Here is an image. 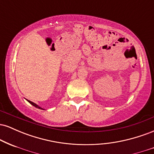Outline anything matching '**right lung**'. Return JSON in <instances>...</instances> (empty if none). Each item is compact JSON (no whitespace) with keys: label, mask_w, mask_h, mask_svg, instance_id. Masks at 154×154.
Segmentation results:
<instances>
[{"label":"right lung","mask_w":154,"mask_h":154,"mask_svg":"<svg viewBox=\"0 0 154 154\" xmlns=\"http://www.w3.org/2000/svg\"><path fill=\"white\" fill-rule=\"evenodd\" d=\"M28 101H29V103H31V104H32V106H35V107H36V108H38V109H42V108H40V106H38V105H37V104H36V103H33V102H32V101H30V100H28Z\"/></svg>","instance_id":"right-lung-1"}]
</instances>
